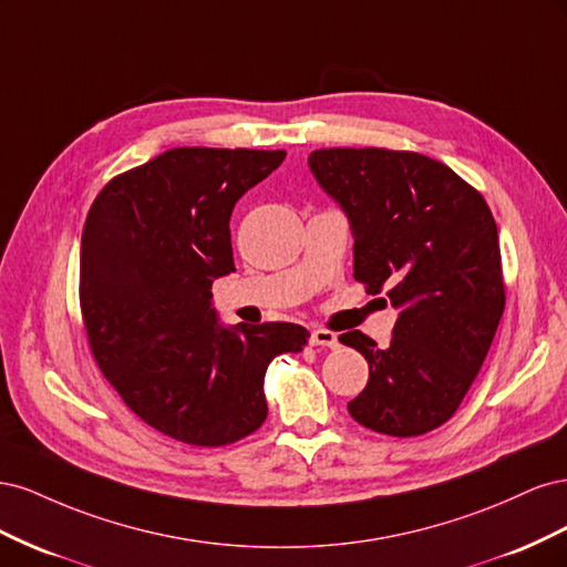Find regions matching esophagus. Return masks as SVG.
<instances>
[{"label":"esophagus","instance_id":"34e87169","mask_svg":"<svg viewBox=\"0 0 567 567\" xmlns=\"http://www.w3.org/2000/svg\"><path fill=\"white\" fill-rule=\"evenodd\" d=\"M310 340H312V346H321V348H331V350H336L340 342H338V336L333 333V331H329V329H315L312 331V336H310Z\"/></svg>","mask_w":567,"mask_h":567}]
</instances>
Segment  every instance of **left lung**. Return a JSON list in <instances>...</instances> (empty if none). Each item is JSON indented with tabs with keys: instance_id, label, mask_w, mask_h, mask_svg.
<instances>
[{
	"instance_id": "obj_1",
	"label": "left lung",
	"mask_w": 567,
	"mask_h": 567,
	"mask_svg": "<svg viewBox=\"0 0 567 567\" xmlns=\"http://www.w3.org/2000/svg\"><path fill=\"white\" fill-rule=\"evenodd\" d=\"M310 169L350 219L354 279L373 296L388 288L400 310L383 350L362 331L340 336L369 362L350 416L392 437L435 431L466 398L504 315L489 205L414 151L319 148Z\"/></svg>"
}]
</instances>
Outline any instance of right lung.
Instances as JSON below:
<instances>
[{"label":"right lung","mask_w":567,"mask_h":567,"mask_svg":"<svg viewBox=\"0 0 567 567\" xmlns=\"http://www.w3.org/2000/svg\"><path fill=\"white\" fill-rule=\"evenodd\" d=\"M284 158L169 148L113 177L84 221L80 310L96 364L144 423L194 447L255 433L269 362L310 338L286 321L227 329L213 307V281L234 271V205Z\"/></svg>","instance_id":"1"}]
</instances>
